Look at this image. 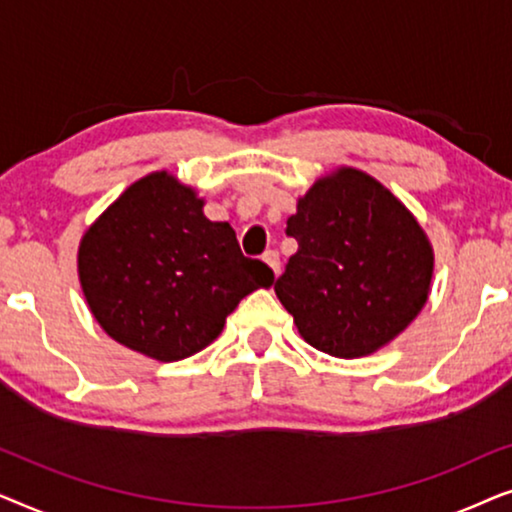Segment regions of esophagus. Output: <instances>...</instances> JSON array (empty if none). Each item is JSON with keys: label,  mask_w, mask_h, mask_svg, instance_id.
I'll return each instance as SVG.
<instances>
[{"label": "esophagus", "mask_w": 512, "mask_h": 512, "mask_svg": "<svg viewBox=\"0 0 512 512\" xmlns=\"http://www.w3.org/2000/svg\"><path fill=\"white\" fill-rule=\"evenodd\" d=\"M263 261L270 265V268H272V272H275V275H279V254H277L275 249H268V251H265V254H263Z\"/></svg>", "instance_id": "1"}]
</instances>
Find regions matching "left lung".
Here are the masks:
<instances>
[{
    "mask_svg": "<svg viewBox=\"0 0 512 512\" xmlns=\"http://www.w3.org/2000/svg\"><path fill=\"white\" fill-rule=\"evenodd\" d=\"M298 242L275 293L314 349L373 354L422 310L431 244L408 209L368 174L342 167L319 179L286 221Z\"/></svg>",
    "mask_w": 512,
    "mask_h": 512,
    "instance_id": "1",
    "label": "left lung"
}]
</instances>
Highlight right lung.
Segmentation results:
<instances>
[{"label": "right lung", "mask_w": 512, "mask_h": 512, "mask_svg": "<svg viewBox=\"0 0 512 512\" xmlns=\"http://www.w3.org/2000/svg\"><path fill=\"white\" fill-rule=\"evenodd\" d=\"M79 277L97 324L158 361L205 349L244 296L275 282L167 172L139 179L88 228Z\"/></svg>", "instance_id": "add662e5"}]
</instances>
